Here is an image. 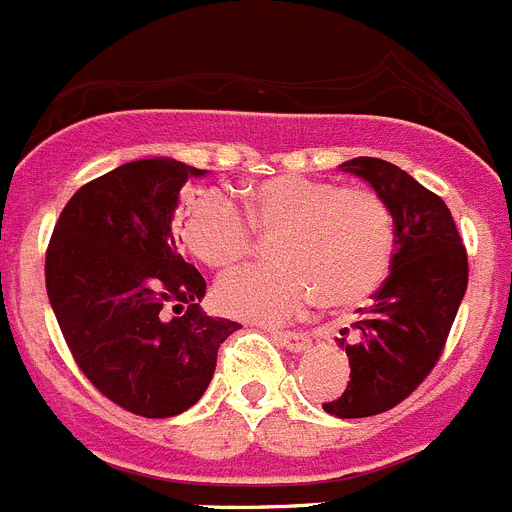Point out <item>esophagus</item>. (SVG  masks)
<instances>
[{
  "instance_id": "1",
  "label": "esophagus",
  "mask_w": 512,
  "mask_h": 512,
  "mask_svg": "<svg viewBox=\"0 0 512 512\" xmlns=\"http://www.w3.org/2000/svg\"><path fill=\"white\" fill-rule=\"evenodd\" d=\"M274 341L282 343L284 348H289V351H305L307 346H310V338L305 336V333H295V330H277L274 333Z\"/></svg>"
}]
</instances>
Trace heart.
Returning a JSON list of instances; mask_svg holds the SVG:
<instances>
[{
  "mask_svg": "<svg viewBox=\"0 0 512 512\" xmlns=\"http://www.w3.org/2000/svg\"><path fill=\"white\" fill-rule=\"evenodd\" d=\"M243 215L225 194H189L176 215L184 246L210 269H230L251 253L256 230L274 235L277 264L238 269L215 287L230 318L284 323L320 297L328 310L356 307L390 271L395 225L377 192L328 179L284 174L241 189Z\"/></svg>",
  "mask_w": 512,
  "mask_h": 512,
  "instance_id": "obj_1",
  "label": "heart"
}]
</instances>
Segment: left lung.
I'll return each mask as SVG.
<instances>
[{"instance_id": "obj_1", "label": "left lung", "mask_w": 512, "mask_h": 512, "mask_svg": "<svg viewBox=\"0 0 512 512\" xmlns=\"http://www.w3.org/2000/svg\"><path fill=\"white\" fill-rule=\"evenodd\" d=\"M341 171L361 176L390 207L395 253L390 277L359 320L336 338L346 348L351 382L323 410L336 418H366L395 408L423 382L443 354L464 292L469 264L446 202L408 171L359 156Z\"/></svg>"}]
</instances>
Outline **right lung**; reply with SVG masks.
I'll return each mask as SVG.
<instances>
[{
  "label": "right lung",
  "instance_id": "right-lung-1",
  "mask_svg": "<svg viewBox=\"0 0 512 512\" xmlns=\"http://www.w3.org/2000/svg\"><path fill=\"white\" fill-rule=\"evenodd\" d=\"M202 174L174 158L117 166L66 202L45 251V289L74 361L143 418L192 408L220 343L241 328L202 310L205 279L171 233L179 192Z\"/></svg>",
  "mask_w": 512,
  "mask_h": 512
}]
</instances>
